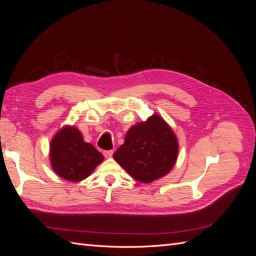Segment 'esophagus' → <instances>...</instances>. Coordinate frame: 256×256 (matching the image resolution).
Returning a JSON list of instances; mask_svg holds the SVG:
<instances>
[{
	"label": "esophagus",
	"mask_w": 256,
	"mask_h": 256,
	"mask_svg": "<svg viewBox=\"0 0 256 256\" xmlns=\"http://www.w3.org/2000/svg\"><path fill=\"white\" fill-rule=\"evenodd\" d=\"M104 156L106 158H111L113 156V150H104Z\"/></svg>",
	"instance_id": "1"
}]
</instances>
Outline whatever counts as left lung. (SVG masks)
I'll list each match as a JSON object with an SVG mask.
<instances>
[{"instance_id": "1", "label": "left lung", "mask_w": 256, "mask_h": 256, "mask_svg": "<svg viewBox=\"0 0 256 256\" xmlns=\"http://www.w3.org/2000/svg\"><path fill=\"white\" fill-rule=\"evenodd\" d=\"M177 154L178 142L173 130L154 114L128 130L125 142L113 158L134 180L152 182L171 171Z\"/></svg>"}]
</instances>
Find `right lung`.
Returning a JSON list of instances; mask_svg holds the SVG:
<instances>
[{
  "label": "right lung",
  "mask_w": 256,
  "mask_h": 256,
  "mask_svg": "<svg viewBox=\"0 0 256 256\" xmlns=\"http://www.w3.org/2000/svg\"><path fill=\"white\" fill-rule=\"evenodd\" d=\"M94 146L83 140L76 127H64L54 136L50 145L53 171L69 182H81L104 161Z\"/></svg>",
  "instance_id": "1"
}]
</instances>
